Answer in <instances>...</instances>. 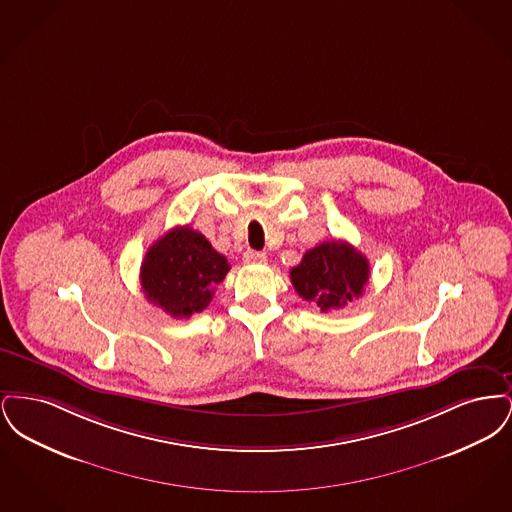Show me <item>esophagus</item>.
<instances>
[{"label": "esophagus", "instance_id": "1", "mask_svg": "<svg viewBox=\"0 0 512 512\" xmlns=\"http://www.w3.org/2000/svg\"><path fill=\"white\" fill-rule=\"evenodd\" d=\"M244 261L247 265H263V263H267V253L247 249L244 253Z\"/></svg>", "mask_w": 512, "mask_h": 512}]
</instances>
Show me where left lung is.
Returning <instances> with one entry per match:
<instances>
[{
  "label": "left lung",
  "mask_w": 512,
  "mask_h": 512,
  "mask_svg": "<svg viewBox=\"0 0 512 512\" xmlns=\"http://www.w3.org/2000/svg\"><path fill=\"white\" fill-rule=\"evenodd\" d=\"M370 276L363 253L347 242H322L305 251L301 263L290 270L293 288L305 301L317 303L322 313L345 307L361 297Z\"/></svg>",
  "instance_id": "obj_1"
}]
</instances>
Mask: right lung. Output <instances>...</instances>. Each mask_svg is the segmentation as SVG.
Masks as SVG:
<instances>
[{
    "label": "right lung",
    "instance_id": "right-lung-1",
    "mask_svg": "<svg viewBox=\"0 0 512 512\" xmlns=\"http://www.w3.org/2000/svg\"><path fill=\"white\" fill-rule=\"evenodd\" d=\"M228 270L226 257L203 234L178 226L147 249L140 284L147 301L171 317L188 318L211 303Z\"/></svg>",
    "mask_w": 512,
    "mask_h": 512
}]
</instances>
